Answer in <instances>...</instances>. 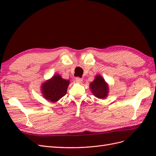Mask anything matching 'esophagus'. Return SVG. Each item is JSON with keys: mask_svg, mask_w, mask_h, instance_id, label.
Listing matches in <instances>:
<instances>
[{"mask_svg": "<svg viewBox=\"0 0 156 156\" xmlns=\"http://www.w3.org/2000/svg\"><path fill=\"white\" fill-rule=\"evenodd\" d=\"M82 81H83V80H82V78H76V82H77V83H82Z\"/></svg>", "mask_w": 156, "mask_h": 156, "instance_id": "34e87169", "label": "esophagus"}]
</instances>
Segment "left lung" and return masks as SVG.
Returning <instances> with one entry per match:
<instances>
[{
  "instance_id": "obj_1",
  "label": "left lung",
  "mask_w": 156,
  "mask_h": 156,
  "mask_svg": "<svg viewBox=\"0 0 156 156\" xmlns=\"http://www.w3.org/2000/svg\"><path fill=\"white\" fill-rule=\"evenodd\" d=\"M89 87L92 93L97 98L105 99L108 97L109 92L108 84L101 75L96 76L94 80L90 82Z\"/></svg>"
}]
</instances>
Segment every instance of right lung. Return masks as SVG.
<instances>
[{
  "label": "right lung",
  "mask_w": 156,
  "mask_h": 156,
  "mask_svg": "<svg viewBox=\"0 0 156 156\" xmlns=\"http://www.w3.org/2000/svg\"><path fill=\"white\" fill-rule=\"evenodd\" d=\"M69 80L62 78L59 74H55L41 86L42 96L47 101L55 102L66 95Z\"/></svg>",
  "instance_id": "add662e5"
}]
</instances>
